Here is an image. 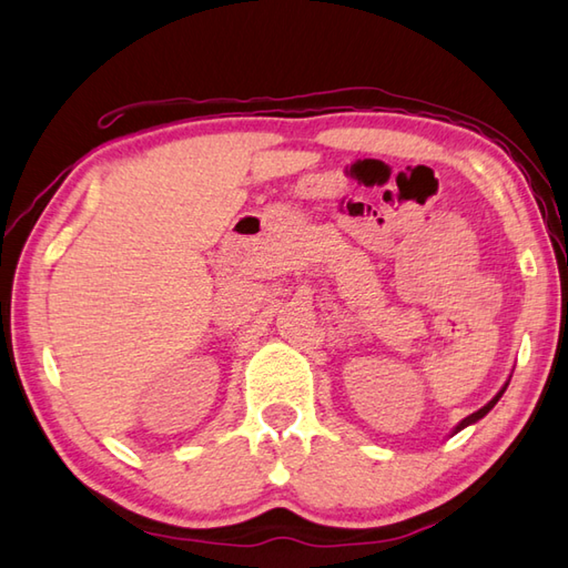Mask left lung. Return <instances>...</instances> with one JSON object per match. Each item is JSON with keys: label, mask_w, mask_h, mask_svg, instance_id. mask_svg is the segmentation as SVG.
<instances>
[{"label": "left lung", "mask_w": 568, "mask_h": 568, "mask_svg": "<svg viewBox=\"0 0 568 568\" xmlns=\"http://www.w3.org/2000/svg\"><path fill=\"white\" fill-rule=\"evenodd\" d=\"M505 388H507V384L503 386V388H499V392L495 394V398H493V402L490 404H485L480 410H475V414H470L468 418H463L460 420V424L458 426H455V430L453 433H458V430H463L465 426H470V424H475V420H480L483 416H487V414H490V410H493V406L499 402V398H503V394H505Z\"/></svg>", "instance_id": "8db88e82"}]
</instances>
